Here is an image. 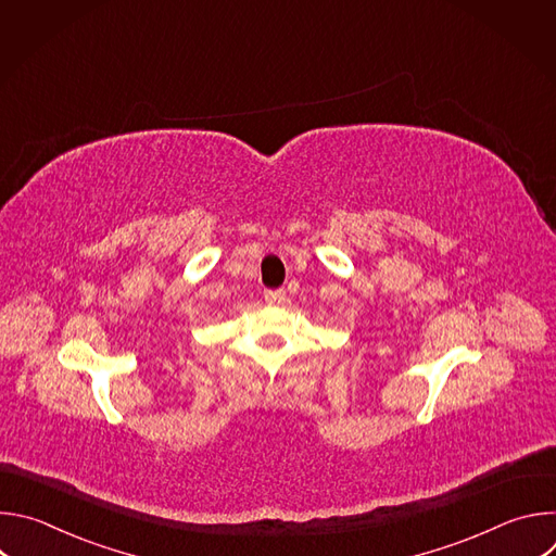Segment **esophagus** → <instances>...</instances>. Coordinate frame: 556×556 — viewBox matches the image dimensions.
<instances>
[{
    "instance_id": "obj_1",
    "label": "esophagus",
    "mask_w": 556,
    "mask_h": 556,
    "mask_svg": "<svg viewBox=\"0 0 556 556\" xmlns=\"http://www.w3.org/2000/svg\"><path fill=\"white\" fill-rule=\"evenodd\" d=\"M264 299H266V303H270V305H279V303L286 301V290H283V288H279V290H266V292H264Z\"/></svg>"
}]
</instances>
